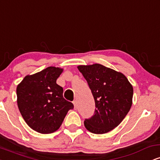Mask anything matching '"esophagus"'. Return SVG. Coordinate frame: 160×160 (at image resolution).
Wrapping results in <instances>:
<instances>
[{"label":"esophagus","mask_w":160,"mask_h":160,"mask_svg":"<svg viewBox=\"0 0 160 160\" xmlns=\"http://www.w3.org/2000/svg\"><path fill=\"white\" fill-rule=\"evenodd\" d=\"M73 104H74V109H77V108H78V102H77V101H74V102H73Z\"/></svg>","instance_id":"34e87169"}]
</instances>
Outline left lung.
<instances>
[{
  "instance_id": "left-lung-1",
  "label": "left lung",
  "mask_w": 160,
  "mask_h": 160,
  "mask_svg": "<svg viewBox=\"0 0 160 160\" xmlns=\"http://www.w3.org/2000/svg\"><path fill=\"white\" fill-rule=\"evenodd\" d=\"M94 97L95 114L84 126L94 134H104L119 126L132 104L133 87L123 74L100 64L79 65Z\"/></svg>"
}]
</instances>
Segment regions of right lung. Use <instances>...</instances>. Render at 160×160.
Here are the masks:
<instances>
[{
	"mask_svg": "<svg viewBox=\"0 0 160 160\" xmlns=\"http://www.w3.org/2000/svg\"><path fill=\"white\" fill-rule=\"evenodd\" d=\"M63 68L48 67L27 75L16 87L17 104L24 120L33 130L49 134L59 128L74 104L63 98V88L56 80Z\"/></svg>",
	"mask_w": 160,
	"mask_h": 160,
	"instance_id": "1",
	"label": "right lung"
}]
</instances>
